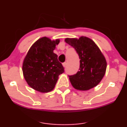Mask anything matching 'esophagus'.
<instances>
[{
  "instance_id": "obj_1",
  "label": "esophagus",
  "mask_w": 127,
  "mask_h": 127,
  "mask_svg": "<svg viewBox=\"0 0 127 127\" xmlns=\"http://www.w3.org/2000/svg\"><path fill=\"white\" fill-rule=\"evenodd\" d=\"M66 65H67V63L66 62H64V63H63V66L64 67H65Z\"/></svg>"
}]
</instances>
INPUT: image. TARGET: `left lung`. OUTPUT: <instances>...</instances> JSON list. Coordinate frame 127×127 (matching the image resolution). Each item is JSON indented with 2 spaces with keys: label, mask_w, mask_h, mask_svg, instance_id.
I'll list each match as a JSON object with an SVG mask.
<instances>
[{
  "label": "left lung",
  "mask_w": 127,
  "mask_h": 127,
  "mask_svg": "<svg viewBox=\"0 0 127 127\" xmlns=\"http://www.w3.org/2000/svg\"><path fill=\"white\" fill-rule=\"evenodd\" d=\"M65 42L75 48L79 56L80 68L76 74L69 76L76 90L86 91L97 86L104 76L106 59L98 46L89 37L66 38Z\"/></svg>",
  "instance_id": "obj_1"
}]
</instances>
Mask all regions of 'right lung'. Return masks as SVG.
Segmentation results:
<instances>
[{"label":"right lung","mask_w":127,"mask_h":127,"mask_svg":"<svg viewBox=\"0 0 127 127\" xmlns=\"http://www.w3.org/2000/svg\"><path fill=\"white\" fill-rule=\"evenodd\" d=\"M59 42V39L51 40L48 37H41L32 45L25 57L24 77L28 85L37 92L44 93L53 90L59 75L64 72L58 55L53 53Z\"/></svg>","instance_id":"obj_1"}]
</instances>
